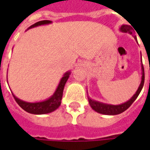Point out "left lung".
<instances>
[{"mask_svg":"<svg viewBox=\"0 0 150 150\" xmlns=\"http://www.w3.org/2000/svg\"><path fill=\"white\" fill-rule=\"evenodd\" d=\"M120 30L123 32V33H129L130 34H132L133 32V29H132L130 25H122L120 28ZM134 38L137 39V37L134 36ZM142 81L140 83L138 89L137 90L136 93L132 96L131 99H129V100L125 102V103H123L121 104H118V105H113V104H104L102 102H99V101L94 100L88 96V102L89 104L91 107V108L96 112H97L101 114H104V115H117L120 113H122L123 112H125L127 110L131 104L135 101V100L137 98V96L140 94V92L142 91V88L144 86V82H145V72H144V67L142 64Z\"/></svg>","mask_w":150,"mask_h":150,"instance_id":"left-lung-1","label":"left lung"}]
</instances>
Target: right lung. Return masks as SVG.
Masks as SVG:
<instances>
[{"instance_id": "add662e5", "label": "right lung", "mask_w": 150, "mask_h": 150, "mask_svg": "<svg viewBox=\"0 0 150 150\" xmlns=\"http://www.w3.org/2000/svg\"><path fill=\"white\" fill-rule=\"evenodd\" d=\"M50 23H52V21H49V20H43V21H38L35 24L32 25L31 26L28 28L27 30L31 29V28L42 25H48L50 24ZM70 75H71V71L66 72L62 77V79H61L60 82H59L54 93L46 100L30 103V102L21 100L20 99H18V97H16L13 94V96L15 100L18 103V105L27 112L31 113V114H36V115L47 114V113L52 112L54 110H56L61 104L63 89H64L66 83Z\"/></svg>"}]
</instances>
